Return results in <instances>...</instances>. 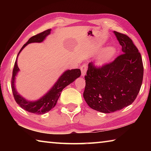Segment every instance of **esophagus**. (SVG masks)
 I'll return each instance as SVG.
<instances>
[{
    "instance_id": "1",
    "label": "esophagus",
    "mask_w": 151,
    "mask_h": 151,
    "mask_svg": "<svg viewBox=\"0 0 151 151\" xmlns=\"http://www.w3.org/2000/svg\"><path fill=\"white\" fill-rule=\"evenodd\" d=\"M81 70L82 76H84L85 75L86 70H87V65H86V64H84V65H83V66H81Z\"/></svg>"
}]
</instances>
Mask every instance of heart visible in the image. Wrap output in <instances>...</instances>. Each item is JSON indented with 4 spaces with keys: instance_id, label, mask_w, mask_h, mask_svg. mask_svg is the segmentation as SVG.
Returning <instances> with one entry per match:
<instances>
[{
    "instance_id": "obj_1",
    "label": "heart",
    "mask_w": 151,
    "mask_h": 151,
    "mask_svg": "<svg viewBox=\"0 0 151 151\" xmlns=\"http://www.w3.org/2000/svg\"><path fill=\"white\" fill-rule=\"evenodd\" d=\"M116 54L115 48L109 47L102 51L101 55H99L98 58V65L100 66H103L105 64L108 63L110 60L112 59V58L114 57Z\"/></svg>"
}]
</instances>
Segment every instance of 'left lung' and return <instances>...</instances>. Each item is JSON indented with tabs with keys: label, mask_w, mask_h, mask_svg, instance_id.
Listing matches in <instances>:
<instances>
[{
	"label": "left lung",
	"mask_w": 151,
	"mask_h": 151,
	"mask_svg": "<svg viewBox=\"0 0 151 151\" xmlns=\"http://www.w3.org/2000/svg\"><path fill=\"white\" fill-rule=\"evenodd\" d=\"M123 54L112 62L96 67L89 63L84 99L95 111L110 113L131 104L143 78V64L139 50L127 35L114 31Z\"/></svg>",
	"instance_id": "1"
}]
</instances>
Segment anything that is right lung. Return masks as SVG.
<instances>
[{"label": "right lung", "instance_id": "obj_1", "mask_svg": "<svg viewBox=\"0 0 151 151\" xmlns=\"http://www.w3.org/2000/svg\"><path fill=\"white\" fill-rule=\"evenodd\" d=\"M50 31L51 29H48L37 35L33 36L30 39H29L26 44L22 46L18 55L21 52V50L29 43L42 42L46 37L50 34ZM19 68L17 65V60L14 63L13 70H12V76L11 79V88L14 100L17 102V103L21 108L24 109L25 111L38 114H45L54 108L56 104H57L58 99L59 98L61 92L63 90V88H65L66 86L72 83L73 81H75L76 78L79 77L81 75V70L79 68L66 70L60 76V78L58 79L57 83L55 84L52 88L45 96H43L41 99H40L39 100L37 101H28L17 93L14 87V78L17 73L19 72Z\"/></svg>", "mask_w": 151, "mask_h": 151}]
</instances>
